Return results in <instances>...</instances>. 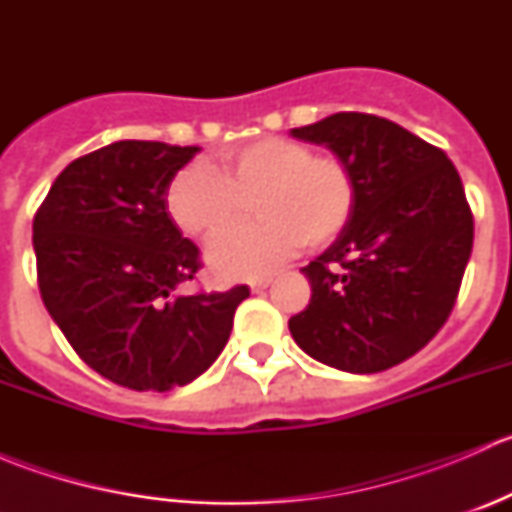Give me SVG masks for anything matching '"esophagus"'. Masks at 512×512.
<instances>
[{
  "label": "esophagus",
  "instance_id": "1",
  "mask_svg": "<svg viewBox=\"0 0 512 512\" xmlns=\"http://www.w3.org/2000/svg\"><path fill=\"white\" fill-rule=\"evenodd\" d=\"M270 282H272V275L255 277V280H250V289H252V292H262V289L270 287Z\"/></svg>",
  "mask_w": 512,
  "mask_h": 512
}]
</instances>
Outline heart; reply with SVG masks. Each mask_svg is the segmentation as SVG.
I'll use <instances>...</instances> for the list:
<instances>
[{
    "label": "heart",
    "mask_w": 512,
    "mask_h": 512,
    "mask_svg": "<svg viewBox=\"0 0 512 512\" xmlns=\"http://www.w3.org/2000/svg\"><path fill=\"white\" fill-rule=\"evenodd\" d=\"M245 203L260 220L232 227L210 245L208 260L225 277L275 270L302 250L324 245L352 220L356 183L337 156H314L307 143L265 136L227 148L218 163H190L173 175L165 208L190 237H213L240 218Z\"/></svg>",
    "instance_id": "obj_1"
}]
</instances>
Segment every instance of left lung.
<instances>
[{
    "label": "left lung",
    "mask_w": 512,
    "mask_h": 512,
    "mask_svg": "<svg viewBox=\"0 0 512 512\" xmlns=\"http://www.w3.org/2000/svg\"><path fill=\"white\" fill-rule=\"evenodd\" d=\"M327 146L356 183L352 220L302 267L312 285L289 332L312 359L376 374L426 347L446 324L473 250V213L441 148L371 113L292 128Z\"/></svg>",
    "instance_id": "8db88e82"
}]
</instances>
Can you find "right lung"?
Here are the masks:
<instances>
[{
  "mask_svg": "<svg viewBox=\"0 0 512 512\" xmlns=\"http://www.w3.org/2000/svg\"><path fill=\"white\" fill-rule=\"evenodd\" d=\"M198 146L116 141L66 165L34 215L39 292L74 352L108 381L168 391L225 349L247 285L175 294L198 247L165 208L173 175Z\"/></svg>",
  "mask_w": 512,
  "mask_h": 512,
  "instance_id": "obj_1",
  "label": "right lung"
}]
</instances>
